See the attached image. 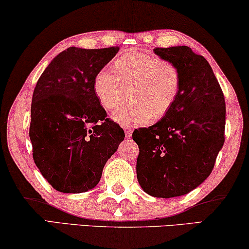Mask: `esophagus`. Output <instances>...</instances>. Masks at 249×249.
I'll return each instance as SVG.
<instances>
[{"label": "esophagus", "instance_id": "1", "mask_svg": "<svg viewBox=\"0 0 249 249\" xmlns=\"http://www.w3.org/2000/svg\"><path fill=\"white\" fill-rule=\"evenodd\" d=\"M124 135L127 138H130L132 135V128L131 127H124Z\"/></svg>", "mask_w": 249, "mask_h": 249}]
</instances>
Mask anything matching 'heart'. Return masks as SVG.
<instances>
[{
  "mask_svg": "<svg viewBox=\"0 0 249 249\" xmlns=\"http://www.w3.org/2000/svg\"><path fill=\"white\" fill-rule=\"evenodd\" d=\"M114 71L102 69L94 78V91L102 107L114 112L113 119L122 125L145 124L165 117L175 105L181 88L178 67L161 57L144 52H129L117 57ZM129 91H127V89Z\"/></svg>",
  "mask_w": 249,
  "mask_h": 249,
  "instance_id": "b5f03b06",
  "label": "heart"
}]
</instances>
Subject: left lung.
I'll return each mask as SVG.
<instances>
[{
  "label": "left lung",
  "instance_id": "8db88e82",
  "mask_svg": "<svg viewBox=\"0 0 249 249\" xmlns=\"http://www.w3.org/2000/svg\"><path fill=\"white\" fill-rule=\"evenodd\" d=\"M178 67L181 88L169 113L136 129L137 179L145 193L170 198L186 195L211 175L224 144L226 101L213 70L188 46L154 49Z\"/></svg>",
  "mask_w": 249,
  "mask_h": 249
}]
</instances>
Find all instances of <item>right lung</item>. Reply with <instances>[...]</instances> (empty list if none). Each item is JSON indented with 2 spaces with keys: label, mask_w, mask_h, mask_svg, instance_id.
<instances>
[{
  "label": "right lung",
  "mask_w": 249,
  "mask_h": 249,
  "mask_svg": "<svg viewBox=\"0 0 249 249\" xmlns=\"http://www.w3.org/2000/svg\"><path fill=\"white\" fill-rule=\"evenodd\" d=\"M119 47H69L37 81L29 137L42 176L57 192L85 193L100 182L107 160L124 139L94 91V78Z\"/></svg>",
  "instance_id": "add662e5"
}]
</instances>
